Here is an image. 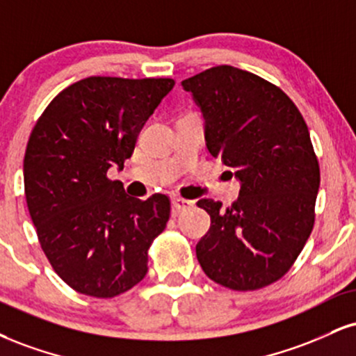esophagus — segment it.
<instances>
[{
    "label": "esophagus",
    "mask_w": 356,
    "mask_h": 356,
    "mask_svg": "<svg viewBox=\"0 0 356 356\" xmlns=\"http://www.w3.org/2000/svg\"><path fill=\"white\" fill-rule=\"evenodd\" d=\"M192 205H194V200H186V199H181V197H174V199H172V212L179 213L182 211H187V209H191Z\"/></svg>",
    "instance_id": "obj_1"
}]
</instances>
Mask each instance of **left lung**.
I'll return each mask as SVG.
<instances>
[{
	"label": "left lung",
	"mask_w": 356,
	"mask_h": 356,
	"mask_svg": "<svg viewBox=\"0 0 356 356\" xmlns=\"http://www.w3.org/2000/svg\"><path fill=\"white\" fill-rule=\"evenodd\" d=\"M205 119V144L241 182L238 199H200L211 229L195 247L211 280L247 292L290 270L310 237L320 167L300 111L260 76L216 66L182 81Z\"/></svg>",
	"instance_id": "8db88e82"
}]
</instances>
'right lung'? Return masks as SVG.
Listing matches in <instances>:
<instances>
[{
  "instance_id": "right-lung-1",
  "label": "right lung",
  "mask_w": 356,
  "mask_h": 356,
  "mask_svg": "<svg viewBox=\"0 0 356 356\" xmlns=\"http://www.w3.org/2000/svg\"><path fill=\"white\" fill-rule=\"evenodd\" d=\"M174 84L91 76L63 89L33 127L23 165L29 216L51 267L76 292L113 298L147 273L170 200L129 197L108 170L122 169Z\"/></svg>"
}]
</instances>
